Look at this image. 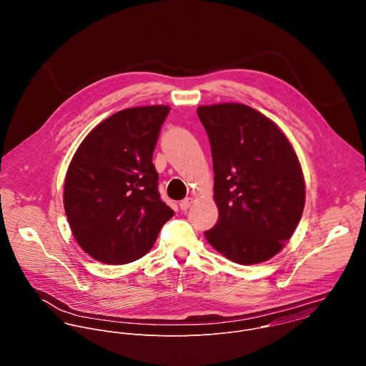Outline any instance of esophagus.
I'll list each match as a JSON object with an SVG mask.
<instances>
[{"label": "esophagus", "mask_w": 366, "mask_h": 366, "mask_svg": "<svg viewBox=\"0 0 366 366\" xmlns=\"http://www.w3.org/2000/svg\"><path fill=\"white\" fill-rule=\"evenodd\" d=\"M192 204H193V199H192V197H187V199H184V200H182V202L179 203L180 209H183V211L190 209V206H192Z\"/></svg>", "instance_id": "obj_1"}]
</instances>
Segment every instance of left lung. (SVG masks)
Returning a JSON list of instances; mask_svg holds the SVG:
<instances>
[{"label": "left lung", "instance_id": "obj_1", "mask_svg": "<svg viewBox=\"0 0 366 366\" xmlns=\"http://www.w3.org/2000/svg\"><path fill=\"white\" fill-rule=\"evenodd\" d=\"M209 135L218 221L209 245L239 264L279 254L305 209L302 164L283 131L262 112L238 103L200 105Z\"/></svg>", "mask_w": 366, "mask_h": 366}]
</instances>
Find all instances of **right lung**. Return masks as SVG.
Wrapping results in <instances>:
<instances>
[{"label":"right lung","instance_id":"add662e5","mask_svg":"<svg viewBox=\"0 0 366 366\" xmlns=\"http://www.w3.org/2000/svg\"><path fill=\"white\" fill-rule=\"evenodd\" d=\"M169 111H118L89 132L70 160L63 206L77 244L96 261L122 264L145 257L174 214L160 200L152 163Z\"/></svg>","mask_w":366,"mask_h":366}]
</instances>
